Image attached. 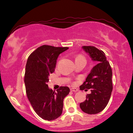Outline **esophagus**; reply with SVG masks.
I'll use <instances>...</instances> for the list:
<instances>
[{"mask_svg":"<svg viewBox=\"0 0 133 133\" xmlns=\"http://www.w3.org/2000/svg\"><path fill=\"white\" fill-rule=\"evenodd\" d=\"M70 90H71V91L77 92V91H78V89H76V88H71V89H70Z\"/></svg>","mask_w":133,"mask_h":133,"instance_id":"1","label":"esophagus"}]
</instances>
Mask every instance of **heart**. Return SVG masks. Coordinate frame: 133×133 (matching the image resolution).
<instances>
[{"instance_id":"heart-1","label":"heart","mask_w":133,"mask_h":133,"mask_svg":"<svg viewBox=\"0 0 133 133\" xmlns=\"http://www.w3.org/2000/svg\"><path fill=\"white\" fill-rule=\"evenodd\" d=\"M84 61L86 62V58L83 55H79L75 58V61Z\"/></svg>"}]
</instances>
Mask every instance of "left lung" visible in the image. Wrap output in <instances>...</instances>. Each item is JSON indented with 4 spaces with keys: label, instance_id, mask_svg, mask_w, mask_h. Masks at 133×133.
Listing matches in <instances>:
<instances>
[{
    "label": "left lung",
    "instance_id": "left-lung-1",
    "mask_svg": "<svg viewBox=\"0 0 133 133\" xmlns=\"http://www.w3.org/2000/svg\"><path fill=\"white\" fill-rule=\"evenodd\" d=\"M82 47L93 61H97V64L93 67L86 81L79 87L81 90H91V93L87 94L85 101L79 106L86 113L95 114L105 108L111 97L112 69L103 51L91 46Z\"/></svg>",
    "mask_w": 133,
    "mask_h": 133
}]
</instances>
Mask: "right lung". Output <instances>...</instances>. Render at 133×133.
<instances>
[{
  "instance_id": "obj_1",
  "label": "right lung",
  "mask_w": 133,
  "mask_h": 133,
  "mask_svg": "<svg viewBox=\"0 0 133 133\" xmlns=\"http://www.w3.org/2000/svg\"><path fill=\"white\" fill-rule=\"evenodd\" d=\"M68 49L44 44L34 51L27 59L24 74L26 94L36 113L44 120L61 116L63 99L69 94L68 87L61 86L55 92L47 84L59 54Z\"/></svg>"
}]
</instances>
